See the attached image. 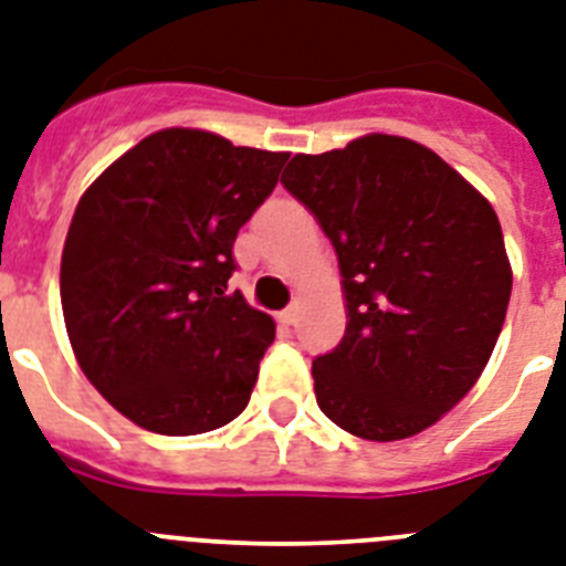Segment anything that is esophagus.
I'll return each mask as SVG.
<instances>
[{
    "label": "esophagus",
    "mask_w": 566,
    "mask_h": 566,
    "mask_svg": "<svg viewBox=\"0 0 566 566\" xmlns=\"http://www.w3.org/2000/svg\"><path fill=\"white\" fill-rule=\"evenodd\" d=\"M296 319H298V307L296 305L284 307V311L279 313V322H282V325H296Z\"/></svg>",
    "instance_id": "1"
}]
</instances>
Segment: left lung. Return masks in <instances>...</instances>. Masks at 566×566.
Masks as SVG:
<instances>
[{
  "mask_svg": "<svg viewBox=\"0 0 566 566\" xmlns=\"http://www.w3.org/2000/svg\"><path fill=\"white\" fill-rule=\"evenodd\" d=\"M282 184L339 255L348 327L313 359L322 415L377 443L420 434L478 382L506 319L512 270L492 203L394 135L296 155Z\"/></svg>",
  "mask_w": 566,
  "mask_h": 566,
  "instance_id": "obj_1",
  "label": "left lung"
}]
</instances>
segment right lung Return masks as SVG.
Listing matches in <instances>:
<instances>
[{
  "mask_svg": "<svg viewBox=\"0 0 566 566\" xmlns=\"http://www.w3.org/2000/svg\"><path fill=\"white\" fill-rule=\"evenodd\" d=\"M287 158L164 129L80 198L60 264L65 327L85 377L140 429L203 434L250 402L275 322L227 287L232 244Z\"/></svg>",
  "mask_w": 566,
  "mask_h": 566,
  "instance_id": "obj_1",
  "label": "right lung"
}]
</instances>
